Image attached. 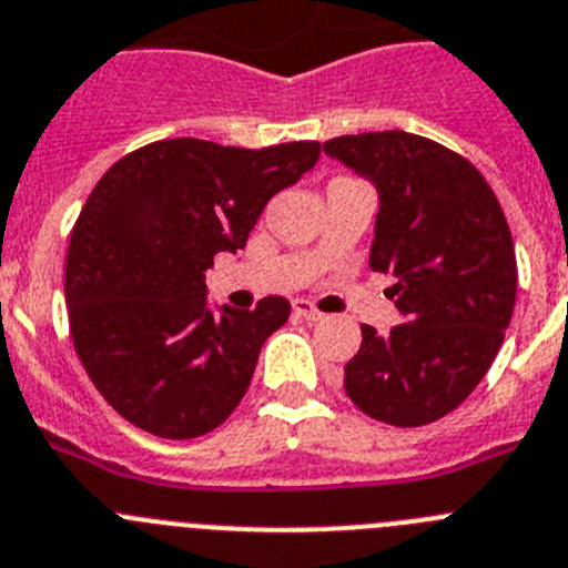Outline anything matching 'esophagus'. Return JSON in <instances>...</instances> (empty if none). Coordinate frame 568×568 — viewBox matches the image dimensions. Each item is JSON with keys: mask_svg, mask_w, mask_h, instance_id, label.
I'll list each match as a JSON object with an SVG mask.
<instances>
[{"mask_svg": "<svg viewBox=\"0 0 568 568\" xmlns=\"http://www.w3.org/2000/svg\"><path fill=\"white\" fill-rule=\"evenodd\" d=\"M294 314L303 316L305 322H320L322 314L308 303V300H294Z\"/></svg>", "mask_w": 568, "mask_h": 568, "instance_id": "esophagus-1", "label": "esophagus"}]
</instances>
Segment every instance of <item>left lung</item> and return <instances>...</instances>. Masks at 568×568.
Wrapping results in <instances>:
<instances>
[{
  "label": "left lung",
  "mask_w": 568,
  "mask_h": 568,
  "mask_svg": "<svg viewBox=\"0 0 568 568\" xmlns=\"http://www.w3.org/2000/svg\"><path fill=\"white\" fill-rule=\"evenodd\" d=\"M373 183L371 268L390 272L402 325H362L345 393L362 413L418 427L456 410L484 379L509 328L518 265L507 217L467 158L413 132H362L322 144Z\"/></svg>",
  "instance_id": "1"
}]
</instances>
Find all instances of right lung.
<instances>
[{
  "label": "right lung",
  "instance_id": "add662e5",
  "mask_svg": "<svg viewBox=\"0 0 568 568\" xmlns=\"http://www.w3.org/2000/svg\"><path fill=\"white\" fill-rule=\"evenodd\" d=\"M316 161V141L240 150L172 138L95 183L70 234L64 296L75 354L126 422L197 438L232 416L291 303L212 305L206 272L214 254L246 246L265 203Z\"/></svg>",
  "mask_w": 568,
  "mask_h": 568
}]
</instances>
